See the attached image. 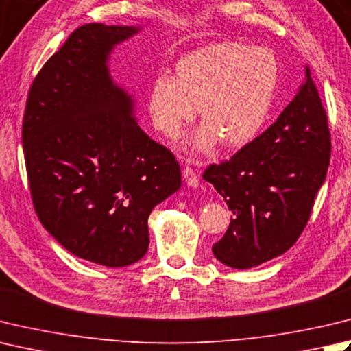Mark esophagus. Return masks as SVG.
<instances>
[{
  "instance_id": "obj_1",
  "label": "esophagus",
  "mask_w": 351,
  "mask_h": 351,
  "mask_svg": "<svg viewBox=\"0 0 351 351\" xmlns=\"http://www.w3.org/2000/svg\"><path fill=\"white\" fill-rule=\"evenodd\" d=\"M182 176H184L185 182H187L189 185H191V187H197V185H199V178L196 175V171L193 170V167H190V166L184 167Z\"/></svg>"
}]
</instances>
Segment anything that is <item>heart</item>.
<instances>
[{
	"mask_svg": "<svg viewBox=\"0 0 351 351\" xmlns=\"http://www.w3.org/2000/svg\"><path fill=\"white\" fill-rule=\"evenodd\" d=\"M280 79L278 60L271 50L240 40H221L185 54L175 74H160L149 91L154 126L178 136L195 119L205 125L191 141L207 152L219 138L228 147L243 146L269 117Z\"/></svg>",
	"mask_w": 351,
	"mask_h": 351,
	"instance_id": "1",
	"label": "heart"
}]
</instances>
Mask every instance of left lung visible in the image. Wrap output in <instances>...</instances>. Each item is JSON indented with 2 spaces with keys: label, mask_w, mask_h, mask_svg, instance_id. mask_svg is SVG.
Masks as SVG:
<instances>
[{
  "label": "left lung",
  "mask_w": 351,
  "mask_h": 351,
  "mask_svg": "<svg viewBox=\"0 0 351 351\" xmlns=\"http://www.w3.org/2000/svg\"><path fill=\"white\" fill-rule=\"evenodd\" d=\"M306 82L276 123L232 155L210 164L211 182L232 213L215 257L250 269L278 257L306 228L330 162L326 109L306 68Z\"/></svg>",
  "instance_id": "1"
}]
</instances>
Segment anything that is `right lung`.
I'll list each match as a JSON object with an SVG mask.
<instances>
[{"instance_id":"add662e5","label":"right lung","mask_w":351,"mask_h":351,"mask_svg":"<svg viewBox=\"0 0 351 351\" xmlns=\"http://www.w3.org/2000/svg\"><path fill=\"white\" fill-rule=\"evenodd\" d=\"M136 30L75 29L33 79L23 120L40 223L74 256L108 267L146 254L150 211L181 187L175 155L143 132L108 73L112 47Z\"/></svg>"}]
</instances>
